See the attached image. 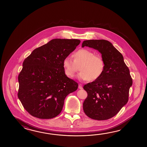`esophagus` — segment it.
<instances>
[{
  "label": "esophagus",
  "mask_w": 147,
  "mask_h": 147,
  "mask_svg": "<svg viewBox=\"0 0 147 147\" xmlns=\"http://www.w3.org/2000/svg\"><path fill=\"white\" fill-rule=\"evenodd\" d=\"M78 88H79V89H83V87H82V85L81 84H79Z\"/></svg>",
  "instance_id": "34e87169"
}]
</instances>
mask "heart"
Returning <instances> with one entry per match:
<instances>
[{
    "instance_id": "1",
    "label": "heart",
    "mask_w": 147,
    "mask_h": 147,
    "mask_svg": "<svg viewBox=\"0 0 147 147\" xmlns=\"http://www.w3.org/2000/svg\"><path fill=\"white\" fill-rule=\"evenodd\" d=\"M72 57L68 56L63 60L66 75L73 77L76 72L80 70L77 77L81 80H96L102 74L105 68L103 58L99 55H94L91 50L81 49L77 51Z\"/></svg>"
}]
</instances>
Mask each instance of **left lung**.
Returning a JSON list of instances; mask_svg holds the SVG:
<instances>
[{
    "label": "left lung",
    "instance_id": "obj_1",
    "mask_svg": "<svg viewBox=\"0 0 147 147\" xmlns=\"http://www.w3.org/2000/svg\"><path fill=\"white\" fill-rule=\"evenodd\" d=\"M84 46L100 52L105 68L99 78L84 86L88 94L83 103L84 111L91 119L107 120L127 103L132 79L122 54L109 41L84 40L82 47Z\"/></svg>",
    "mask_w": 147,
    "mask_h": 147
}]
</instances>
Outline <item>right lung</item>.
Returning <instances> with one entry per match:
<instances>
[{
    "mask_svg": "<svg viewBox=\"0 0 147 147\" xmlns=\"http://www.w3.org/2000/svg\"><path fill=\"white\" fill-rule=\"evenodd\" d=\"M78 39H54L35 49L22 63L18 97L25 110L39 119H51L63 109L64 100L77 89L65 72L63 60L79 45Z\"/></svg>",
    "mask_w": 147,
    "mask_h": 147,
    "instance_id": "add662e5",
    "label": "right lung"
}]
</instances>
